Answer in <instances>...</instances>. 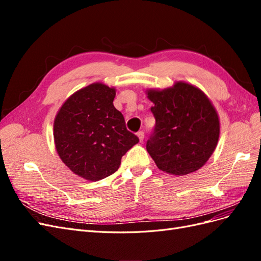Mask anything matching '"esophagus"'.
Listing matches in <instances>:
<instances>
[{"label": "esophagus", "instance_id": "esophagus-1", "mask_svg": "<svg viewBox=\"0 0 261 261\" xmlns=\"http://www.w3.org/2000/svg\"><path fill=\"white\" fill-rule=\"evenodd\" d=\"M137 136H138V138H139L140 141H143L144 138H145V133H144L143 130H139V132L137 133Z\"/></svg>", "mask_w": 261, "mask_h": 261}]
</instances>
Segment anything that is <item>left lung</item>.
I'll use <instances>...</instances> for the list:
<instances>
[{
  "instance_id": "8db88e82",
  "label": "left lung",
  "mask_w": 261,
  "mask_h": 261,
  "mask_svg": "<svg viewBox=\"0 0 261 261\" xmlns=\"http://www.w3.org/2000/svg\"><path fill=\"white\" fill-rule=\"evenodd\" d=\"M155 125L147 151L156 167L173 175L200 169L217 147L220 122L216 109L200 89L186 83L149 90Z\"/></svg>"
}]
</instances>
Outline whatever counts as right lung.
<instances>
[{
    "mask_svg": "<svg viewBox=\"0 0 261 261\" xmlns=\"http://www.w3.org/2000/svg\"><path fill=\"white\" fill-rule=\"evenodd\" d=\"M115 89L96 83L72 94L54 120L55 148L75 174L88 180L110 176L139 139L113 106Z\"/></svg>",
    "mask_w": 261,
    "mask_h": 261,
    "instance_id": "obj_1",
    "label": "right lung"
}]
</instances>
